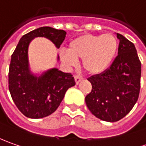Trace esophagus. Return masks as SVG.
<instances>
[{
	"mask_svg": "<svg viewBox=\"0 0 146 146\" xmlns=\"http://www.w3.org/2000/svg\"><path fill=\"white\" fill-rule=\"evenodd\" d=\"M74 80H75V82L77 85L79 84V82L82 80V78H81V77H78V76H75L74 77Z\"/></svg>",
	"mask_w": 146,
	"mask_h": 146,
	"instance_id": "esophagus-1",
	"label": "esophagus"
}]
</instances>
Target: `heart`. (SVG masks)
Wrapping results in <instances>:
<instances>
[{
    "label": "heart",
    "instance_id": "1",
    "mask_svg": "<svg viewBox=\"0 0 146 146\" xmlns=\"http://www.w3.org/2000/svg\"><path fill=\"white\" fill-rule=\"evenodd\" d=\"M118 48V39L112 34L83 35L68 43V52H61L60 59L68 66H73L76 60H82L86 73L98 75L111 66Z\"/></svg>",
    "mask_w": 146,
    "mask_h": 146
}]
</instances>
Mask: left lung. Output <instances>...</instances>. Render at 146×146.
I'll return each mask as SVG.
<instances>
[{
  "label": "left lung",
  "instance_id": "obj_1",
  "mask_svg": "<svg viewBox=\"0 0 146 146\" xmlns=\"http://www.w3.org/2000/svg\"><path fill=\"white\" fill-rule=\"evenodd\" d=\"M118 56L104 73L88 78L91 92L86 96V106L97 118L116 122L133 109L138 99L141 64L132 42L120 34Z\"/></svg>",
  "mask_w": 146,
  "mask_h": 146
}]
</instances>
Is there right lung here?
Listing matches in <instances>:
<instances>
[{
  "mask_svg": "<svg viewBox=\"0 0 146 146\" xmlns=\"http://www.w3.org/2000/svg\"><path fill=\"white\" fill-rule=\"evenodd\" d=\"M65 36L63 30L50 27L35 29L20 38L11 56L9 90L18 110L28 118L40 119L52 114L67 90L75 86L73 75L56 68L34 73L29 61V45L34 38L44 37L59 48ZM56 60H60L59 55Z\"/></svg>",
  "mask_w": 146,
  "mask_h": 146,
  "instance_id": "right-lung-1",
  "label": "right lung"
}]
</instances>
